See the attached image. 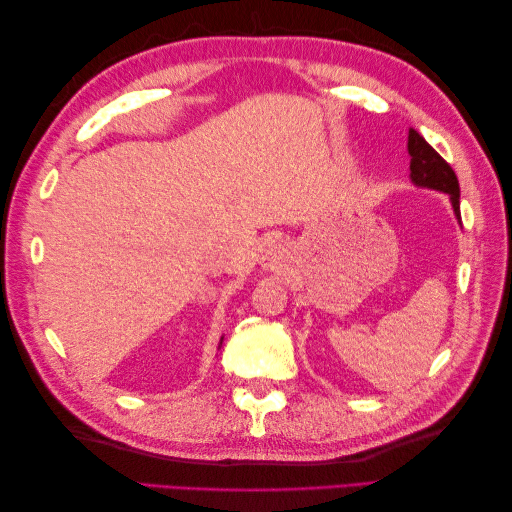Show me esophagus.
<instances>
[{"mask_svg": "<svg viewBox=\"0 0 512 512\" xmlns=\"http://www.w3.org/2000/svg\"><path fill=\"white\" fill-rule=\"evenodd\" d=\"M281 262H284V255H281V250H277V248L266 250V255L262 257L264 268H270V270H277L281 266Z\"/></svg>", "mask_w": 512, "mask_h": 512, "instance_id": "34e87169", "label": "esophagus"}]
</instances>
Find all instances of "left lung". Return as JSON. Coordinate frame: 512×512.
Here are the masks:
<instances>
[{
    "instance_id": "obj_1",
    "label": "left lung",
    "mask_w": 512,
    "mask_h": 512,
    "mask_svg": "<svg viewBox=\"0 0 512 512\" xmlns=\"http://www.w3.org/2000/svg\"><path fill=\"white\" fill-rule=\"evenodd\" d=\"M407 149L411 156V162H409L411 180L416 182L418 187H429V189L449 193L453 211L460 220V184L449 162L444 160L438 151L416 132V129H409Z\"/></svg>"
}]
</instances>
